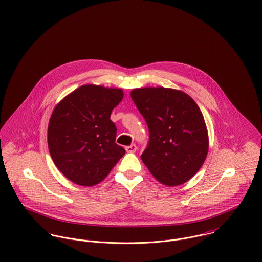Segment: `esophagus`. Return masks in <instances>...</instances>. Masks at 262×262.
Listing matches in <instances>:
<instances>
[{
  "label": "esophagus",
  "mask_w": 262,
  "mask_h": 262,
  "mask_svg": "<svg viewBox=\"0 0 262 262\" xmlns=\"http://www.w3.org/2000/svg\"><path fill=\"white\" fill-rule=\"evenodd\" d=\"M125 151L127 153H135L137 151V146L135 144H132L130 146H127L125 147Z\"/></svg>",
  "instance_id": "34e87169"
}]
</instances>
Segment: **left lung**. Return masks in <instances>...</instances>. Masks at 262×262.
<instances>
[{"label":"left lung","mask_w":262,"mask_h":262,"mask_svg":"<svg viewBox=\"0 0 262 262\" xmlns=\"http://www.w3.org/2000/svg\"><path fill=\"white\" fill-rule=\"evenodd\" d=\"M130 96L150 133L142 161L162 184L185 183L201 169L209 151L200 107L186 93L164 87L134 89Z\"/></svg>","instance_id":"1"}]
</instances>
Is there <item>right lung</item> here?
<instances>
[{
	"instance_id": "right-lung-1",
	"label": "right lung",
	"mask_w": 262,
	"mask_h": 262,
	"mask_svg": "<svg viewBox=\"0 0 262 262\" xmlns=\"http://www.w3.org/2000/svg\"><path fill=\"white\" fill-rule=\"evenodd\" d=\"M122 98L121 89L84 85L53 109L49 150L55 166L72 182L82 186L101 182L125 154L115 143L116 126L110 119Z\"/></svg>"
}]
</instances>
